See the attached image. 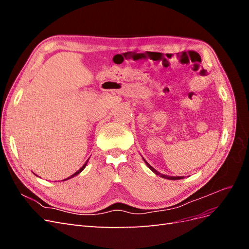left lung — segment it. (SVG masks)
<instances>
[{
    "label": "left lung",
    "mask_w": 249,
    "mask_h": 249,
    "mask_svg": "<svg viewBox=\"0 0 249 249\" xmlns=\"http://www.w3.org/2000/svg\"><path fill=\"white\" fill-rule=\"evenodd\" d=\"M143 160H144V159H143ZM144 162L146 163V165H147V166H148V168L150 169V170H152V171H154L155 173H156V175L157 176H160L161 178H167V179H182V178H184V177H168V176H165V175H162V173H160L159 171H157L154 167H152V166H150V165L144 160Z\"/></svg>",
    "instance_id": "8db88e82"
}]
</instances>
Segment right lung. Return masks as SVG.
Returning <instances> with one entry per match:
<instances>
[{"label": "right lung", "mask_w": 249, "mask_h": 249, "mask_svg": "<svg viewBox=\"0 0 249 249\" xmlns=\"http://www.w3.org/2000/svg\"><path fill=\"white\" fill-rule=\"evenodd\" d=\"M87 162H88V160H87ZM87 162H86V163H85V164H84V165H83V166H82V167H81V168H80V169H79V170H78V171H77V172H74V173H73V175H72V176H71V177H69V178H65V179H63V180H66V179H70V178H73V177H76V176H77V175H79V173H80V172H81V171H82V170H83V169H84V168H85V167H86V164H87Z\"/></svg>", "instance_id": "obj_1"}]
</instances>
